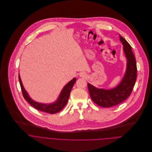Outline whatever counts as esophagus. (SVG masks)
I'll list each match as a JSON object with an SVG mask.
<instances>
[{"label":"esophagus","mask_w":152,"mask_h":152,"mask_svg":"<svg viewBox=\"0 0 152 152\" xmlns=\"http://www.w3.org/2000/svg\"><path fill=\"white\" fill-rule=\"evenodd\" d=\"M80 76L81 77H82V78H85L86 77V73H84V72H80Z\"/></svg>","instance_id":"1"}]
</instances>
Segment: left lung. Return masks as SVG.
<instances>
[{
    "label": "left lung",
    "mask_w": 152,
    "mask_h": 152,
    "mask_svg": "<svg viewBox=\"0 0 152 152\" xmlns=\"http://www.w3.org/2000/svg\"><path fill=\"white\" fill-rule=\"evenodd\" d=\"M120 40L124 45V51L127 59L125 74L118 86L113 89L97 88L88 84L89 93L92 100L104 108L116 106L126 100L131 94L137 77L136 59L129 43L121 35Z\"/></svg>",
    "instance_id": "8db88e82"
}]
</instances>
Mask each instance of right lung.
Segmentation results:
<instances>
[{
	"label": "right lung",
	"mask_w": 152,
	"mask_h": 152,
	"mask_svg": "<svg viewBox=\"0 0 152 152\" xmlns=\"http://www.w3.org/2000/svg\"><path fill=\"white\" fill-rule=\"evenodd\" d=\"M19 82H20L22 94L24 96V98L31 106L37 109V110L46 112V113H51V114H54L56 113H57L64 108V107L68 102L71 91L76 81V78H74L72 80H71L68 84H66L63 88V89H62L57 100L56 102L50 104H45L39 103L33 101L29 96L27 92L24 88L19 74Z\"/></svg>",
	"instance_id": "add662e5"
}]
</instances>
